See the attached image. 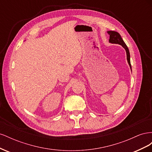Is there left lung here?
<instances>
[{"mask_svg": "<svg viewBox=\"0 0 152 152\" xmlns=\"http://www.w3.org/2000/svg\"><path fill=\"white\" fill-rule=\"evenodd\" d=\"M108 34L110 35V39H109V42L111 44H119L122 45V46L125 49L126 55H127V60L128 62L129 65L130 66V68L131 70V61H130V53L129 50L127 46L126 45V43L124 42V41L122 39L121 35L119 34L118 32L115 31H107Z\"/></svg>", "mask_w": 152, "mask_h": 152, "instance_id": "1", "label": "left lung"}]
</instances>
